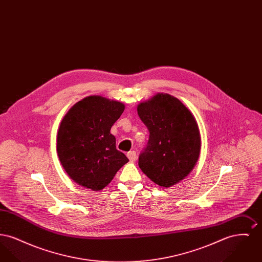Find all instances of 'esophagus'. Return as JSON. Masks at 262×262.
Listing matches in <instances>:
<instances>
[{
	"label": "esophagus",
	"mask_w": 262,
	"mask_h": 262,
	"mask_svg": "<svg viewBox=\"0 0 262 262\" xmlns=\"http://www.w3.org/2000/svg\"><path fill=\"white\" fill-rule=\"evenodd\" d=\"M126 155H127V158L129 159L130 162H134V161L137 160V152L136 151H129V152H127Z\"/></svg>",
	"instance_id": "obj_1"
}]
</instances>
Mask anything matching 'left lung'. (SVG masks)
Returning <instances> with one entry per match:
<instances>
[{"label": "left lung", "mask_w": 262, "mask_h": 262, "mask_svg": "<svg viewBox=\"0 0 262 262\" xmlns=\"http://www.w3.org/2000/svg\"><path fill=\"white\" fill-rule=\"evenodd\" d=\"M137 114L149 132L138 166L158 186L171 187L187 177L199 160L198 123L180 100L163 93L140 103Z\"/></svg>", "instance_id": "left-lung-1"}]
</instances>
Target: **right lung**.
<instances>
[{"label": "right lung", "instance_id": "obj_1", "mask_svg": "<svg viewBox=\"0 0 262 262\" xmlns=\"http://www.w3.org/2000/svg\"><path fill=\"white\" fill-rule=\"evenodd\" d=\"M125 105L101 96H89L75 104L59 127L57 152L63 169L75 183L101 190L128 161L116 148L110 130Z\"/></svg>", "mask_w": 262, "mask_h": 262}]
</instances>
